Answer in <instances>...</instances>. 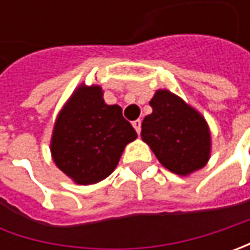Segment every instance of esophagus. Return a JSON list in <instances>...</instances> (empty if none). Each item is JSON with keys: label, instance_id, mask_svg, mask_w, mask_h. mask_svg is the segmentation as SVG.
I'll return each mask as SVG.
<instances>
[{"label": "esophagus", "instance_id": "esophagus-1", "mask_svg": "<svg viewBox=\"0 0 250 250\" xmlns=\"http://www.w3.org/2000/svg\"><path fill=\"white\" fill-rule=\"evenodd\" d=\"M132 125H133V128H135V130H136L138 133H140V129H142V128H140V125H142V122H140V120L133 121V122H132Z\"/></svg>", "mask_w": 250, "mask_h": 250}]
</instances>
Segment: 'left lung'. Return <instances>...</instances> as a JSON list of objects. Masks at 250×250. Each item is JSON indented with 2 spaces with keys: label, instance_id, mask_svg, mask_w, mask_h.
<instances>
[{
  "label": "left lung",
  "instance_id": "obj_1",
  "mask_svg": "<svg viewBox=\"0 0 250 250\" xmlns=\"http://www.w3.org/2000/svg\"><path fill=\"white\" fill-rule=\"evenodd\" d=\"M149 104L153 111L142 122V140L161 166L181 177L205 167L211 154V132L205 117L167 89L156 91Z\"/></svg>",
  "mask_w": 250,
  "mask_h": 250
}]
</instances>
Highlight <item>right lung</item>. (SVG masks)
<instances>
[{
  "label": "right lung",
  "mask_w": 250,
  "mask_h": 250,
  "mask_svg": "<svg viewBox=\"0 0 250 250\" xmlns=\"http://www.w3.org/2000/svg\"><path fill=\"white\" fill-rule=\"evenodd\" d=\"M99 84H79L54 122L50 140L55 166L78 185H93L110 175L126 145L138 133L122 117V108L108 105Z\"/></svg>",
  "instance_id": "right-lung-1"
}]
</instances>
